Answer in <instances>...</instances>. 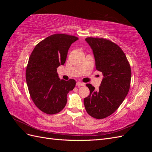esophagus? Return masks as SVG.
I'll return each mask as SVG.
<instances>
[{"mask_svg":"<svg viewBox=\"0 0 152 152\" xmlns=\"http://www.w3.org/2000/svg\"><path fill=\"white\" fill-rule=\"evenodd\" d=\"M76 85L77 86H85V84L84 83H83V82H77V84H76Z\"/></svg>","mask_w":152,"mask_h":152,"instance_id":"34e87169","label":"esophagus"}]
</instances>
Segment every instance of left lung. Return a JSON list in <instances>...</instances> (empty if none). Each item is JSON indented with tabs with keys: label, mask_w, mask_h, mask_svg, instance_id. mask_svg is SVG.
Wrapping results in <instances>:
<instances>
[{
	"label": "left lung",
	"mask_w": 152,
	"mask_h": 152,
	"mask_svg": "<svg viewBox=\"0 0 152 152\" xmlns=\"http://www.w3.org/2000/svg\"><path fill=\"white\" fill-rule=\"evenodd\" d=\"M86 42L93 50L96 68L103 78L98 91L87 84L90 94L84 98L85 108L95 118L107 117L120 107L130 88L131 66L121 48L103 38L87 37Z\"/></svg>",
	"instance_id": "1"
}]
</instances>
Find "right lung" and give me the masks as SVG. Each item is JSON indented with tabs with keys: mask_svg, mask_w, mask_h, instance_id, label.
<instances>
[{
	"mask_svg": "<svg viewBox=\"0 0 152 152\" xmlns=\"http://www.w3.org/2000/svg\"><path fill=\"white\" fill-rule=\"evenodd\" d=\"M77 37L63 34L50 35L37 44L31 53L26 70L30 97L36 107L49 115L65 108L67 94L76 82L60 79L57 68L66 61L68 49Z\"/></svg>",
	"mask_w": 152,
	"mask_h": 152,
	"instance_id": "1",
	"label": "right lung"
}]
</instances>
